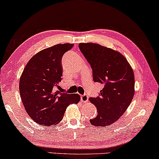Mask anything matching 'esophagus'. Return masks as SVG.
<instances>
[{
	"label": "esophagus",
	"instance_id": "obj_1",
	"mask_svg": "<svg viewBox=\"0 0 159 159\" xmlns=\"http://www.w3.org/2000/svg\"><path fill=\"white\" fill-rule=\"evenodd\" d=\"M81 101L82 102H87L88 101V96L87 94H84L81 96Z\"/></svg>",
	"mask_w": 159,
	"mask_h": 159
}]
</instances>
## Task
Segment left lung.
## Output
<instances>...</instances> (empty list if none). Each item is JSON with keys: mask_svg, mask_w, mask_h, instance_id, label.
I'll return each instance as SVG.
<instances>
[{"mask_svg": "<svg viewBox=\"0 0 159 159\" xmlns=\"http://www.w3.org/2000/svg\"><path fill=\"white\" fill-rule=\"evenodd\" d=\"M80 50L90 65L93 79L104 88L90 102L98 115L92 125L107 126L118 120L127 110L134 95V75L124 56L117 51L94 43H80Z\"/></svg>", "mask_w": 159, "mask_h": 159, "instance_id": "left-lung-1", "label": "left lung"}]
</instances>
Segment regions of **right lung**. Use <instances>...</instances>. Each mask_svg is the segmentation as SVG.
<instances>
[{
	"instance_id": "right-lung-1",
	"label": "right lung",
	"mask_w": 159,
	"mask_h": 159,
	"mask_svg": "<svg viewBox=\"0 0 159 159\" xmlns=\"http://www.w3.org/2000/svg\"><path fill=\"white\" fill-rule=\"evenodd\" d=\"M74 44H56L37 53L27 63L20 80V93L27 113L35 122L43 125L57 124L66 107L77 104L78 94L57 90L62 80L63 55Z\"/></svg>"
}]
</instances>
